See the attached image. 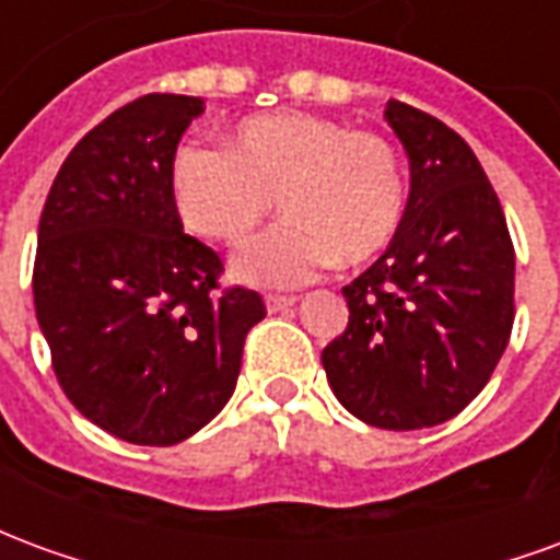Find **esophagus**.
<instances>
[{
  "label": "esophagus",
  "mask_w": 560,
  "mask_h": 560,
  "mask_svg": "<svg viewBox=\"0 0 560 560\" xmlns=\"http://www.w3.org/2000/svg\"><path fill=\"white\" fill-rule=\"evenodd\" d=\"M264 303H267L269 312H281V308H288V305L296 303V296H291V293H267Z\"/></svg>",
  "instance_id": "34e87169"
}]
</instances>
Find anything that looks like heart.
Wrapping results in <instances>:
<instances>
[{
  "label": "heart",
  "instance_id": "b5f03b06",
  "mask_svg": "<svg viewBox=\"0 0 560 560\" xmlns=\"http://www.w3.org/2000/svg\"><path fill=\"white\" fill-rule=\"evenodd\" d=\"M173 209L188 233L245 248L279 197L288 215L236 260L255 284H300L329 264L357 267L401 231L408 176L384 135L305 110L248 116L224 149L188 140L171 159Z\"/></svg>",
  "mask_w": 560,
  "mask_h": 560
}]
</instances>
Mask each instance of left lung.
Wrapping results in <instances>:
<instances>
[{"label":"left lung","mask_w":560,"mask_h":560,"mask_svg":"<svg viewBox=\"0 0 560 560\" xmlns=\"http://www.w3.org/2000/svg\"><path fill=\"white\" fill-rule=\"evenodd\" d=\"M387 122L411 159L399 236L345 284L348 327L320 363L336 399L369 425L413 432L477 399L513 329L516 252L477 155L405 102Z\"/></svg>","instance_id":"8db88e82"}]
</instances>
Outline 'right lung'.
<instances>
[{"label":"right lung","instance_id":"right-lung-1","mask_svg":"<svg viewBox=\"0 0 560 560\" xmlns=\"http://www.w3.org/2000/svg\"><path fill=\"white\" fill-rule=\"evenodd\" d=\"M203 102L143 95L68 152L38 221L35 315L56 381L128 444L171 446L228 405L260 293L221 288V257L183 233L171 159Z\"/></svg>","mask_w":560,"mask_h":560}]
</instances>
